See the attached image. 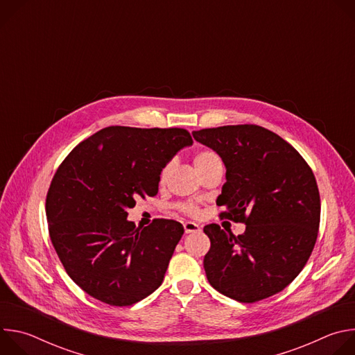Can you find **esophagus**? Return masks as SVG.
I'll list each match as a JSON object with an SVG mask.
<instances>
[{"instance_id": "obj_1", "label": "esophagus", "mask_w": 355, "mask_h": 355, "mask_svg": "<svg viewBox=\"0 0 355 355\" xmlns=\"http://www.w3.org/2000/svg\"><path fill=\"white\" fill-rule=\"evenodd\" d=\"M184 230H185V233H195V232H200V226L193 222H185Z\"/></svg>"}]
</instances>
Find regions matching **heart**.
<instances>
[{
	"label": "heart",
	"instance_id": "1",
	"mask_svg": "<svg viewBox=\"0 0 355 355\" xmlns=\"http://www.w3.org/2000/svg\"><path fill=\"white\" fill-rule=\"evenodd\" d=\"M192 163H193L195 170H196L198 173H202L204 170H207L208 167H211V166H214V164H216V163H220V159H219L216 151H214V150H211V148H200V150H198L196 153L193 155ZM170 168H171V163H167V164L162 168V171H160V180H162V181L166 180V177H167ZM177 208H178V211H181L182 214H185V215H188V216H192V218H193V216H198L199 212H200L199 207H198L196 204H193V202H180V204L177 205Z\"/></svg>",
	"mask_w": 355,
	"mask_h": 355
}]
</instances>
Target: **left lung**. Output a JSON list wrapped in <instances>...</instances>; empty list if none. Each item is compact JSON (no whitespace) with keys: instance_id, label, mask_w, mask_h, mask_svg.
<instances>
[{"instance_id":"obj_1","label":"left lung","mask_w":355,"mask_h":355,"mask_svg":"<svg viewBox=\"0 0 355 355\" xmlns=\"http://www.w3.org/2000/svg\"><path fill=\"white\" fill-rule=\"evenodd\" d=\"M192 135L226 166L219 216L245 225L239 236L216 223L204 227L211 240L204 259L209 284L243 303L281 292L306 266L318 239L320 195L312 168L293 146L259 125Z\"/></svg>"}]
</instances>
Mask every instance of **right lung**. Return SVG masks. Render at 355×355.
<instances>
[{
	"mask_svg": "<svg viewBox=\"0 0 355 355\" xmlns=\"http://www.w3.org/2000/svg\"><path fill=\"white\" fill-rule=\"evenodd\" d=\"M192 144L182 128L110 126L78 143L46 196L49 234L70 278L111 306H130L163 282L184 227L128 220L136 199L156 196L162 168Z\"/></svg>",
	"mask_w": 355,
	"mask_h": 355,
	"instance_id": "1",
	"label": "right lung"
}]
</instances>
